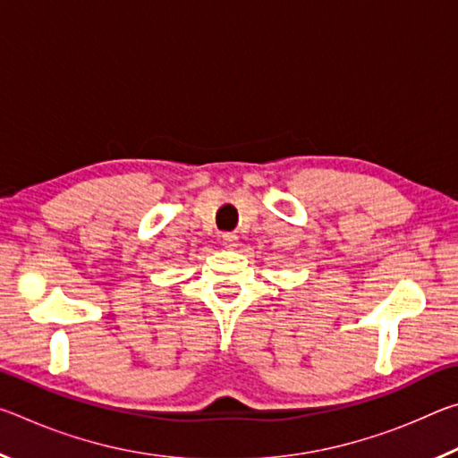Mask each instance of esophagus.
<instances>
[{
	"instance_id": "esophagus-1",
	"label": "esophagus",
	"mask_w": 458,
	"mask_h": 458,
	"mask_svg": "<svg viewBox=\"0 0 458 458\" xmlns=\"http://www.w3.org/2000/svg\"><path fill=\"white\" fill-rule=\"evenodd\" d=\"M222 244L226 248H234V246H238V236L232 234V232H228V234H222Z\"/></svg>"
}]
</instances>
